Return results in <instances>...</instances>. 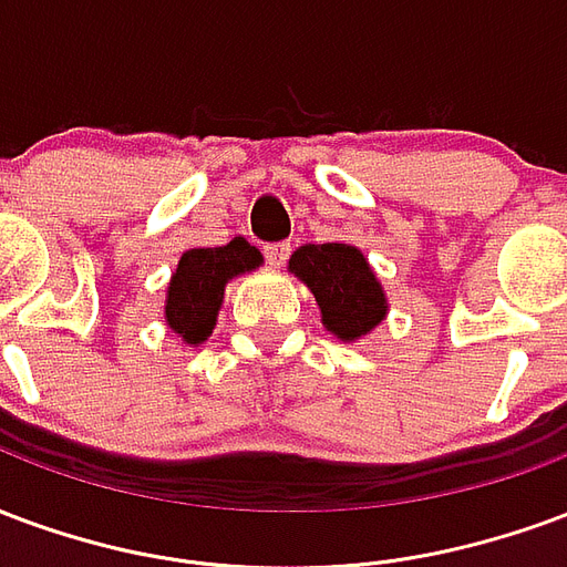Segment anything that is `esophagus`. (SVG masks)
<instances>
[{"label": "esophagus", "instance_id": "obj_1", "mask_svg": "<svg viewBox=\"0 0 567 567\" xmlns=\"http://www.w3.org/2000/svg\"><path fill=\"white\" fill-rule=\"evenodd\" d=\"M262 254H266L268 266H284L289 256V244L287 241H278V244H266L262 247Z\"/></svg>", "mask_w": 567, "mask_h": 567}]
</instances>
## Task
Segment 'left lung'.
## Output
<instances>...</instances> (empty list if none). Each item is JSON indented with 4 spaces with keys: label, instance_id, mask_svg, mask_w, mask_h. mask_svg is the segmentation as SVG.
<instances>
[{
    "label": "left lung",
    "instance_id": "left-lung-1",
    "mask_svg": "<svg viewBox=\"0 0 567 567\" xmlns=\"http://www.w3.org/2000/svg\"><path fill=\"white\" fill-rule=\"evenodd\" d=\"M289 271L311 287L323 326L344 341L369 334L386 313L374 271L350 244H305L289 259Z\"/></svg>",
    "mask_w": 567,
    "mask_h": 567
}]
</instances>
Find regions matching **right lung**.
I'll list each match as a JSON object with an SVG mask.
<instances>
[{"label":"right lung","instance_id":"add662e5","mask_svg":"<svg viewBox=\"0 0 567 567\" xmlns=\"http://www.w3.org/2000/svg\"><path fill=\"white\" fill-rule=\"evenodd\" d=\"M262 262L256 247L235 238L223 247H196L187 250L177 262L168 299H165V320L187 344H202L217 323L223 287L235 275L254 271Z\"/></svg>","mask_w":567,"mask_h":567}]
</instances>
